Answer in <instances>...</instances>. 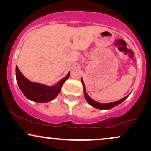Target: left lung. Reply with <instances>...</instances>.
<instances>
[{"mask_svg":"<svg viewBox=\"0 0 151 151\" xmlns=\"http://www.w3.org/2000/svg\"><path fill=\"white\" fill-rule=\"evenodd\" d=\"M82 84H83V86H84V98H85L86 100L87 101V102L88 103V104H91L93 106L96 107V109H110L111 108H113V107L117 106V105H118L119 104H120L121 102H122L123 101L126 100L127 97L129 96H126V97H124V98H123L122 99H121V100L117 101V102H112V103H106V104H102V103L98 102H96V101H95L93 100V99L91 98L86 92L83 80H82Z\"/></svg>","mask_w":151,"mask_h":151,"instance_id":"left-lung-1","label":"left lung"}]
</instances>
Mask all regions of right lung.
<instances>
[{"mask_svg": "<svg viewBox=\"0 0 151 151\" xmlns=\"http://www.w3.org/2000/svg\"><path fill=\"white\" fill-rule=\"evenodd\" d=\"M70 73L58 83L53 86H48L44 84L32 82L27 79L20 71L18 67H16V77L18 86L22 93L29 100L34 102L44 103L52 100L60 93L62 86L69 78Z\"/></svg>", "mask_w": 151, "mask_h": 151, "instance_id": "add662e5", "label": "right lung"}]
</instances>
